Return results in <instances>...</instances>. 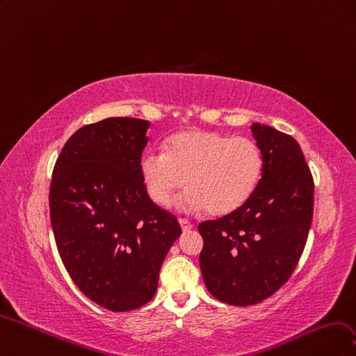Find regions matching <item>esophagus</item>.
Returning a JSON list of instances; mask_svg holds the SVG:
<instances>
[{"mask_svg": "<svg viewBox=\"0 0 356 356\" xmlns=\"http://www.w3.org/2000/svg\"><path fill=\"white\" fill-rule=\"evenodd\" d=\"M179 223H180V227H181L183 232H188V231H191V229L193 227V225L189 220H186V219H179Z\"/></svg>", "mask_w": 356, "mask_h": 356, "instance_id": "34e87169", "label": "esophagus"}]
</instances>
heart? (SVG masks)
Listing matches in <instances>:
<instances>
[{
    "label": "heart",
    "instance_id": "obj_1",
    "mask_svg": "<svg viewBox=\"0 0 356 356\" xmlns=\"http://www.w3.org/2000/svg\"><path fill=\"white\" fill-rule=\"evenodd\" d=\"M140 176L149 197L167 207L186 185L177 207L188 213L207 209L213 216L234 213L253 197L265 170L260 146L250 137H231L209 130L171 136L165 152L147 149Z\"/></svg>",
    "mask_w": 356,
    "mask_h": 356
}]
</instances>
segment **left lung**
I'll return each instance as SVG.
<instances>
[{
  "mask_svg": "<svg viewBox=\"0 0 356 356\" xmlns=\"http://www.w3.org/2000/svg\"><path fill=\"white\" fill-rule=\"evenodd\" d=\"M265 158L256 192L243 207L202 222V280L217 300L260 303L289 281L314 216V179L300 145L265 124L251 125Z\"/></svg>",
  "mask_w": 356,
  "mask_h": 356,
  "instance_id": "left-lung-1",
  "label": "left lung"
}]
</instances>
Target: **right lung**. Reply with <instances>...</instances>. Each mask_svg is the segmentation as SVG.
<instances>
[{"label":"right lung","instance_id":"1","mask_svg":"<svg viewBox=\"0 0 356 356\" xmlns=\"http://www.w3.org/2000/svg\"><path fill=\"white\" fill-rule=\"evenodd\" d=\"M149 121L106 118L76 130L54 164L50 220L60 259L90 300L112 312L146 305L181 229L140 176Z\"/></svg>","mask_w":356,"mask_h":356}]
</instances>
